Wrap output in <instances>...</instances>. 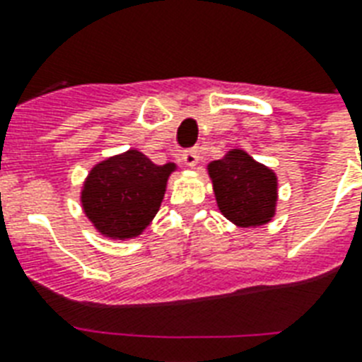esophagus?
Returning <instances> with one entry per match:
<instances>
[{
    "label": "esophagus",
    "instance_id": "1",
    "mask_svg": "<svg viewBox=\"0 0 362 362\" xmlns=\"http://www.w3.org/2000/svg\"><path fill=\"white\" fill-rule=\"evenodd\" d=\"M182 161L187 165V167H195L199 163V150L197 148H192V150H186L182 153Z\"/></svg>",
    "mask_w": 362,
    "mask_h": 362
}]
</instances>
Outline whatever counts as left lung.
<instances>
[{
  "label": "left lung",
  "mask_w": 362,
  "mask_h": 362,
  "mask_svg": "<svg viewBox=\"0 0 362 362\" xmlns=\"http://www.w3.org/2000/svg\"><path fill=\"white\" fill-rule=\"evenodd\" d=\"M216 204L227 220L242 229L267 226L276 214L278 176L242 148L206 165Z\"/></svg>",
  "instance_id": "1"
}]
</instances>
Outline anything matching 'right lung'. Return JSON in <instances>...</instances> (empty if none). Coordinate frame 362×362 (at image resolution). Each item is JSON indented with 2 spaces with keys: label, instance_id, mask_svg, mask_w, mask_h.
<instances>
[{
  "label": "right lung",
  "instance_id": "1",
  "mask_svg": "<svg viewBox=\"0 0 362 362\" xmlns=\"http://www.w3.org/2000/svg\"><path fill=\"white\" fill-rule=\"evenodd\" d=\"M176 163L156 165L142 152H127L99 161L88 173L81 204L95 231L112 240H129L158 214Z\"/></svg>",
  "mask_w": 362,
  "mask_h": 362
}]
</instances>
